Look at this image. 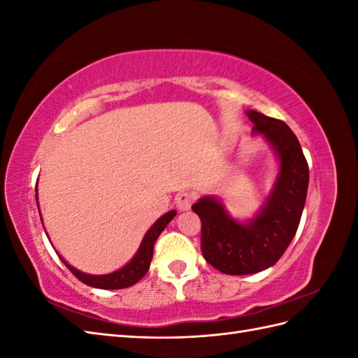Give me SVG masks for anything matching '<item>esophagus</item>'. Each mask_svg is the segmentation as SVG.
I'll return each instance as SVG.
<instances>
[{"label":"esophagus","mask_w":358,"mask_h":358,"mask_svg":"<svg viewBox=\"0 0 358 358\" xmlns=\"http://www.w3.org/2000/svg\"><path fill=\"white\" fill-rule=\"evenodd\" d=\"M194 200H195L194 194H191V192H181V194L177 195V199H175V203H177V208L181 212H185V210L191 209Z\"/></svg>","instance_id":"esophagus-1"}]
</instances>
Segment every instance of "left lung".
Here are the masks:
<instances>
[{
  "label": "left lung",
  "mask_w": 358,
  "mask_h": 358,
  "mask_svg": "<svg viewBox=\"0 0 358 358\" xmlns=\"http://www.w3.org/2000/svg\"><path fill=\"white\" fill-rule=\"evenodd\" d=\"M252 135H262L277 158L269 195L252 218L238 220L215 195H204L192 210L201 220L204 260L227 275H249L275 264L291 245L305 208L309 167L295 134L285 121L246 110Z\"/></svg>",
  "instance_id": "8db88e82"
}]
</instances>
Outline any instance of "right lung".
Here are the masks:
<instances>
[{
  "instance_id": "1",
  "label": "right lung",
  "mask_w": 358,
  "mask_h": 358,
  "mask_svg": "<svg viewBox=\"0 0 358 358\" xmlns=\"http://www.w3.org/2000/svg\"><path fill=\"white\" fill-rule=\"evenodd\" d=\"M36 204H38V192H36ZM177 215V210H169L164 215L159 217L157 222L150 226V229L144 234V237L140 243V248L136 250L135 255L131 258V262L126 263L123 268L113 271L110 273H104V275H92V273L81 272L72 264L67 263L64 258L59 255L62 262L67 266L75 277H77L83 283L87 286H92L96 289H124L135 285L140 281L146 272L149 271V266L152 262V255H154V245L159 234L164 231V227L172 222V218ZM41 217V214H40Z\"/></svg>"
}]
</instances>
